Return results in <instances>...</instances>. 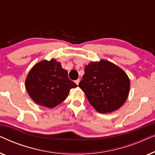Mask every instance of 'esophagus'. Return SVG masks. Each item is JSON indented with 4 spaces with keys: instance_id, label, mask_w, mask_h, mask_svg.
<instances>
[{
    "instance_id": "esophagus-1",
    "label": "esophagus",
    "mask_w": 155,
    "mask_h": 155,
    "mask_svg": "<svg viewBox=\"0 0 155 155\" xmlns=\"http://www.w3.org/2000/svg\"><path fill=\"white\" fill-rule=\"evenodd\" d=\"M80 79H78V80H76L75 81V82L76 84H77V85H78V84H79V82H80Z\"/></svg>"
}]
</instances>
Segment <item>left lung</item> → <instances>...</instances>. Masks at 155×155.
Instances as JSON below:
<instances>
[{"instance_id": "1", "label": "left lung", "mask_w": 155, "mask_h": 155, "mask_svg": "<svg viewBox=\"0 0 155 155\" xmlns=\"http://www.w3.org/2000/svg\"><path fill=\"white\" fill-rule=\"evenodd\" d=\"M78 87L95 110L105 114L124 105L130 92V82L124 70L101 59L86 65Z\"/></svg>"}]
</instances>
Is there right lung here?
<instances>
[{"label": "right lung", "instance_id": "1", "mask_svg": "<svg viewBox=\"0 0 155 155\" xmlns=\"http://www.w3.org/2000/svg\"><path fill=\"white\" fill-rule=\"evenodd\" d=\"M76 87L68 78V71L54 58L35 64L25 80V88L30 98L37 104L49 109L64 101L70 90Z\"/></svg>", "mask_w": 155, "mask_h": 155}]
</instances>
